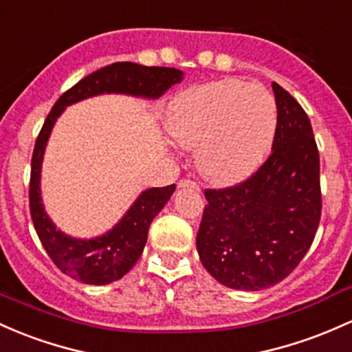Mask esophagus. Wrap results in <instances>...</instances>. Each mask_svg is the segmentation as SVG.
I'll return each instance as SVG.
<instances>
[{
    "mask_svg": "<svg viewBox=\"0 0 352 352\" xmlns=\"http://www.w3.org/2000/svg\"><path fill=\"white\" fill-rule=\"evenodd\" d=\"M177 187L179 188H187V187H190V188H195V190H199V185H197L195 182H192V180H180L179 184H177Z\"/></svg>",
    "mask_w": 352,
    "mask_h": 352,
    "instance_id": "esophagus-1",
    "label": "esophagus"
}]
</instances>
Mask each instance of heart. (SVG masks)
Instances as JSON below:
<instances>
[{
	"label": "heart",
	"instance_id": "1",
	"mask_svg": "<svg viewBox=\"0 0 352 352\" xmlns=\"http://www.w3.org/2000/svg\"><path fill=\"white\" fill-rule=\"evenodd\" d=\"M167 130L180 146L195 151L200 175L230 185L264 164L277 130L272 94L257 83L222 78L187 88L172 100Z\"/></svg>",
	"mask_w": 352,
	"mask_h": 352
}]
</instances>
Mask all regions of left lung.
I'll use <instances>...</instances> for the list:
<instances>
[{
  "label": "left lung",
  "mask_w": 352,
  "mask_h": 352,
  "mask_svg": "<svg viewBox=\"0 0 352 352\" xmlns=\"http://www.w3.org/2000/svg\"><path fill=\"white\" fill-rule=\"evenodd\" d=\"M272 153L245 182L206 190L197 250L226 287L261 291L284 280L314 241L320 220L319 152L302 107L272 83Z\"/></svg>",
  "instance_id": "obj_1"
}]
</instances>
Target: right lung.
<instances>
[{
    "mask_svg": "<svg viewBox=\"0 0 352 352\" xmlns=\"http://www.w3.org/2000/svg\"><path fill=\"white\" fill-rule=\"evenodd\" d=\"M182 80L184 72L177 68L144 67L130 61H118L80 80L58 98L46 117L32 158L30 212L46 254L56 267L72 279L90 285H107L122 279L140 258L150 223L175 192V185L146 188L105 234L91 239H76L61 232L46 214L41 199V165L56 120L65 108L91 96L113 94L157 100Z\"/></svg>",
    "mask_w": 352,
    "mask_h": 352,
    "instance_id": "right-lung-1",
    "label": "right lung"
}]
</instances>
